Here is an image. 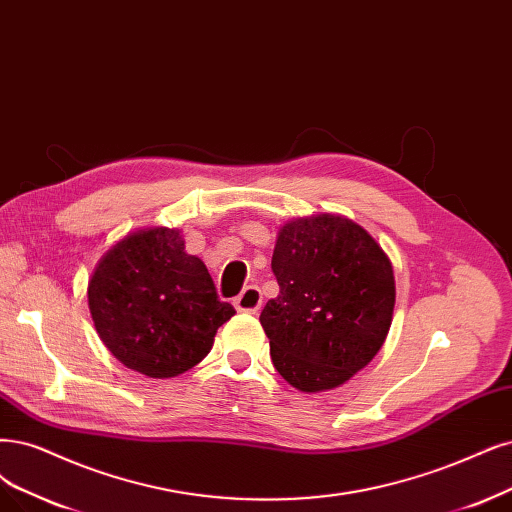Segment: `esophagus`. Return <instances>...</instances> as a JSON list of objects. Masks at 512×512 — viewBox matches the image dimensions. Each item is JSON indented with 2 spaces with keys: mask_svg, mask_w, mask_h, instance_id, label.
<instances>
[{
  "mask_svg": "<svg viewBox=\"0 0 512 512\" xmlns=\"http://www.w3.org/2000/svg\"><path fill=\"white\" fill-rule=\"evenodd\" d=\"M263 297L261 291L257 287H246L236 299H234V308L238 312H246V314H257L261 310Z\"/></svg>",
  "mask_w": 512,
  "mask_h": 512,
  "instance_id": "34e87169",
  "label": "esophagus"
}]
</instances>
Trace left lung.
I'll use <instances>...</instances> for the list:
<instances>
[{"mask_svg": "<svg viewBox=\"0 0 512 512\" xmlns=\"http://www.w3.org/2000/svg\"><path fill=\"white\" fill-rule=\"evenodd\" d=\"M280 293L259 320L276 371L301 392H327L365 369L386 342L394 272L375 238L320 213L280 225L272 255Z\"/></svg>", "mask_w": 512, "mask_h": 512, "instance_id": "obj_1", "label": "left lung"}]
</instances>
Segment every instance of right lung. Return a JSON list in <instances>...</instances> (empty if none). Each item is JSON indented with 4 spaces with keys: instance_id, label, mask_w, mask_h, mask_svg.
Segmentation results:
<instances>
[{
    "instance_id": "1",
    "label": "right lung",
    "mask_w": 512,
    "mask_h": 512,
    "mask_svg": "<svg viewBox=\"0 0 512 512\" xmlns=\"http://www.w3.org/2000/svg\"><path fill=\"white\" fill-rule=\"evenodd\" d=\"M88 308L107 350L154 380L198 365L236 314L204 261L185 253L179 227H143L111 244L88 280Z\"/></svg>"
}]
</instances>
